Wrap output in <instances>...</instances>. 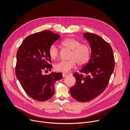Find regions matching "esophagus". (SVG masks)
Masks as SVG:
<instances>
[{
	"mask_svg": "<svg viewBox=\"0 0 130 130\" xmlns=\"http://www.w3.org/2000/svg\"><path fill=\"white\" fill-rule=\"evenodd\" d=\"M62 75H63V77H66V76H67V75L66 74H63Z\"/></svg>",
	"mask_w": 130,
	"mask_h": 130,
	"instance_id": "obj_1",
	"label": "esophagus"
}]
</instances>
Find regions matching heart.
<instances>
[{
	"label": "heart",
	"mask_w": 130,
	"mask_h": 130,
	"mask_svg": "<svg viewBox=\"0 0 130 130\" xmlns=\"http://www.w3.org/2000/svg\"><path fill=\"white\" fill-rule=\"evenodd\" d=\"M61 45L71 50L69 57L70 60H61L55 64L54 69L56 71L69 73L75 67L76 63L79 66H83L89 60L91 51L88 45L81 44L79 40L73 38H67L64 39L61 42ZM48 53L52 59L56 58L59 55L58 49L54 44L50 46Z\"/></svg>",
	"instance_id": "heart-1"
}]
</instances>
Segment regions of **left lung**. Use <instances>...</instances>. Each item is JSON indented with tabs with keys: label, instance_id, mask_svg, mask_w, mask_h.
Returning <instances> with one entry per match:
<instances>
[{
	"label": "left lung",
	"instance_id": "obj_1",
	"mask_svg": "<svg viewBox=\"0 0 130 130\" xmlns=\"http://www.w3.org/2000/svg\"><path fill=\"white\" fill-rule=\"evenodd\" d=\"M83 35L90 44L91 56L80 74H73L76 83L70 88L72 96L81 102L90 101L103 92L115 66L112 48L108 43L96 34L86 32Z\"/></svg>",
	"mask_w": 130,
	"mask_h": 130
}]
</instances>
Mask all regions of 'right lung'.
I'll list each match as a JSON object with an SVG mask.
<instances>
[{
    "label": "right lung",
    "instance_id": "right-lung-1",
    "mask_svg": "<svg viewBox=\"0 0 130 130\" xmlns=\"http://www.w3.org/2000/svg\"><path fill=\"white\" fill-rule=\"evenodd\" d=\"M59 38L50 30L36 32L27 36L17 51L16 75L25 92L34 100L43 102L51 99L56 81L63 77L60 73L42 74L52 67L48 49Z\"/></svg>",
    "mask_w": 130,
    "mask_h": 130
}]
</instances>
